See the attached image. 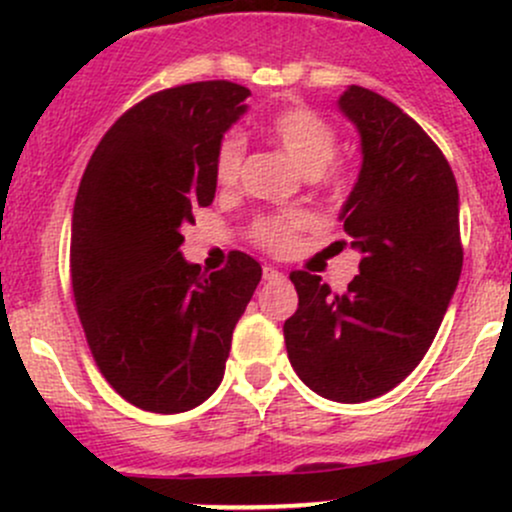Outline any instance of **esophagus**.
Here are the masks:
<instances>
[{"instance_id":"34e87169","label":"esophagus","mask_w":512,"mask_h":512,"mask_svg":"<svg viewBox=\"0 0 512 512\" xmlns=\"http://www.w3.org/2000/svg\"><path fill=\"white\" fill-rule=\"evenodd\" d=\"M262 276H264V281H276V279H281L284 274H281L279 269H274V267H264Z\"/></svg>"}]
</instances>
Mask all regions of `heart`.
<instances>
[{"label": "heart", "instance_id": "obj_1", "mask_svg": "<svg viewBox=\"0 0 512 512\" xmlns=\"http://www.w3.org/2000/svg\"><path fill=\"white\" fill-rule=\"evenodd\" d=\"M267 137L286 158L303 170L305 175H317L337 151L334 129L308 108H286L267 122ZM245 158V137L240 132H228L216 149L214 175L221 187H233L240 178ZM308 226V216H272L262 219L252 228L257 245L272 252H289L296 245V233Z\"/></svg>", "mask_w": 512, "mask_h": 512}]
</instances>
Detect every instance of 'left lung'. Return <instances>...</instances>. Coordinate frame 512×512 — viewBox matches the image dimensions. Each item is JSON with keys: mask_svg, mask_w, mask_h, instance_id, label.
I'll return each mask as SVG.
<instances>
[{"mask_svg": "<svg viewBox=\"0 0 512 512\" xmlns=\"http://www.w3.org/2000/svg\"><path fill=\"white\" fill-rule=\"evenodd\" d=\"M361 137V170L339 211L358 274L344 293L291 272L289 361L320 397L375 399L419 366L462 272L460 195L450 163L407 113L363 86L339 96Z\"/></svg>", "mask_w": 512, "mask_h": 512, "instance_id": "obj_1", "label": "left lung"}]
</instances>
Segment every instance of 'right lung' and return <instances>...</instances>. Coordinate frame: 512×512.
Masks as SVG:
<instances>
[{"instance_id":"right-lung-1","label":"right lung","mask_w":512,"mask_h":512,"mask_svg":"<svg viewBox=\"0 0 512 512\" xmlns=\"http://www.w3.org/2000/svg\"><path fill=\"white\" fill-rule=\"evenodd\" d=\"M248 96L199 81L144 98L105 132L76 192V313L105 380L144 411L180 414L214 395L262 279L245 252L211 274L180 252L182 226L214 202L216 149Z\"/></svg>"}]
</instances>
